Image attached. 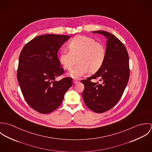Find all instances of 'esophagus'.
I'll return each mask as SVG.
<instances>
[{"mask_svg":"<svg viewBox=\"0 0 152 152\" xmlns=\"http://www.w3.org/2000/svg\"><path fill=\"white\" fill-rule=\"evenodd\" d=\"M72 83H73L74 84H77V83H78V81H77V80H73V81H72Z\"/></svg>","mask_w":152,"mask_h":152,"instance_id":"esophagus-1","label":"esophagus"}]
</instances>
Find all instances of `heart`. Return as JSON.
<instances>
[{"instance_id": "obj_1", "label": "heart", "mask_w": 152, "mask_h": 152, "mask_svg": "<svg viewBox=\"0 0 152 152\" xmlns=\"http://www.w3.org/2000/svg\"><path fill=\"white\" fill-rule=\"evenodd\" d=\"M69 50L61 51L59 60L65 69H70L74 62V57H78L76 65L68 73L73 78H78L90 71L96 72L103 64L106 50L104 45L91 37L78 36L69 43Z\"/></svg>"}]
</instances>
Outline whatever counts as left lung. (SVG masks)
Segmentation results:
<instances>
[{"mask_svg":"<svg viewBox=\"0 0 152 152\" xmlns=\"http://www.w3.org/2000/svg\"><path fill=\"white\" fill-rule=\"evenodd\" d=\"M92 33L103 35L107 40L106 56L102 66L92 76L81 83L83 98L87 107L96 113L112 108L119 101L129 78V56L126 47L116 36L105 31ZM99 78L103 83L90 80Z\"/></svg>","mask_w":152,"mask_h":152,"instance_id":"left-lung-1","label":"left lung"}]
</instances>
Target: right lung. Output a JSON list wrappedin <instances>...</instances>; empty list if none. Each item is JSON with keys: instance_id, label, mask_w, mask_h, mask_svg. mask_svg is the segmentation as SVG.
<instances>
[{"instance_id": "obj_1", "label": "right lung", "mask_w": 152, "mask_h": 152, "mask_svg": "<svg viewBox=\"0 0 152 152\" xmlns=\"http://www.w3.org/2000/svg\"><path fill=\"white\" fill-rule=\"evenodd\" d=\"M70 36L47 34L26 44L20 53L18 80L29 106L41 113L59 107L65 92L72 86V78H56L63 74L58 51Z\"/></svg>"}]
</instances>
